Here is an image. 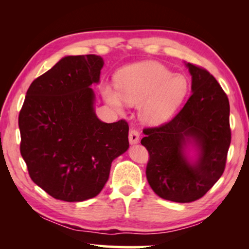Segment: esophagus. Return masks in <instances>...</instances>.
I'll use <instances>...</instances> for the list:
<instances>
[{
    "mask_svg": "<svg viewBox=\"0 0 249 249\" xmlns=\"http://www.w3.org/2000/svg\"><path fill=\"white\" fill-rule=\"evenodd\" d=\"M128 141L130 144H137L140 141V132L137 129H130L128 135Z\"/></svg>",
    "mask_w": 249,
    "mask_h": 249,
    "instance_id": "34e87169",
    "label": "esophagus"
}]
</instances>
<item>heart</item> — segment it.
<instances>
[{
	"instance_id": "heart-1",
	"label": "heart",
	"mask_w": 249,
	"mask_h": 249,
	"mask_svg": "<svg viewBox=\"0 0 249 249\" xmlns=\"http://www.w3.org/2000/svg\"><path fill=\"white\" fill-rule=\"evenodd\" d=\"M116 89L108 83L101 86L103 98L116 109L127 104L140 105V116L147 124H160L178 109L190 84L183 74L174 73L159 62L147 61L127 66L115 78Z\"/></svg>"
}]
</instances>
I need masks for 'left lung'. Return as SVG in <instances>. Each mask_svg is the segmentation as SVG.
I'll use <instances>...</instances> for the list:
<instances>
[{
	"instance_id": "1",
	"label": "left lung",
	"mask_w": 249,
	"mask_h": 249,
	"mask_svg": "<svg viewBox=\"0 0 249 249\" xmlns=\"http://www.w3.org/2000/svg\"><path fill=\"white\" fill-rule=\"evenodd\" d=\"M192 94L174 119L142 129V145L148 150L146 177L156 195L189 203L201 199L221 178L231 145L230 102L220 83L208 70L188 64ZM192 139L200 157L190 165L183 155Z\"/></svg>"
}]
</instances>
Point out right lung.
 <instances>
[{"label": "right lung", "instance_id": "obj_1", "mask_svg": "<svg viewBox=\"0 0 249 249\" xmlns=\"http://www.w3.org/2000/svg\"><path fill=\"white\" fill-rule=\"evenodd\" d=\"M102 67L95 54L62 58L34 80L20 108V155L31 179L57 200L98 196L129 146L127 122L107 124L94 113L90 86Z\"/></svg>", "mask_w": 249, "mask_h": 249}]
</instances>
